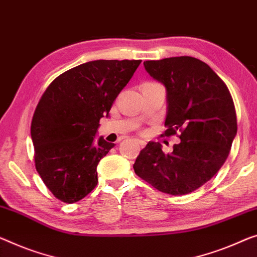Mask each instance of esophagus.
I'll use <instances>...</instances> for the list:
<instances>
[{
	"label": "esophagus",
	"mask_w": 257,
	"mask_h": 257,
	"mask_svg": "<svg viewBox=\"0 0 257 257\" xmlns=\"http://www.w3.org/2000/svg\"><path fill=\"white\" fill-rule=\"evenodd\" d=\"M134 142H135V143L136 144H139L140 145V147H145V144H147V143H145V141H143V140H134Z\"/></svg>",
	"instance_id": "esophagus-1"
}]
</instances>
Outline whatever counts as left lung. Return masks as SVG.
<instances>
[{
    "label": "left lung",
    "instance_id": "8db88e82",
    "mask_svg": "<svg viewBox=\"0 0 257 257\" xmlns=\"http://www.w3.org/2000/svg\"><path fill=\"white\" fill-rule=\"evenodd\" d=\"M144 68L166 89L165 136L181 133L172 153L149 142L134 164L135 173L156 189L186 195L208 182L224 165L236 135V115L225 83L191 56L145 61Z\"/></svg>",
    "mask_w": 257,
    "mask_h": 257
}]
</instances>
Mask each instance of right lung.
I'll use <instances>...</instances> for the list:
<instances>
[{
	"mask_svg": "<svg viewBox=\"0 0 257 257\" xmlns=\"http://www.w3.org/2000/svg\"><path fill=\"white\" fill-rule=\"evenodd\" d=\"M141 60H97L63 72L51 83L31 123L38 173L56 198L82 200L98 183L97 166L114 148L100 136L99 121Z\"/></svg>",
	"mask_w": 257,
	"mask_h": 257,
	"instance_id": "1",
	"label": "right lung"
}]
</instances>
